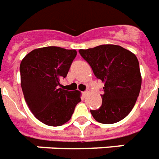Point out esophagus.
<instances>
[{
	"label": "esophagus",
	"instance_id": "34e87169",
	"mask_svg": "<svg viewBox=\"0 0 159 159\" xmlns=\"http://www.w3.org/2000/svg\"><path fill=\"white\" fill-rule=\"evenodd\" d=\"M83 94L84 95V96H85V97H87V96H88V95L89 94V91H85V92H83Z\"/></svg>",
	"mask_w": 159,
	"mask_h": 159
}]
</instances>
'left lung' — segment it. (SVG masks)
<instances>
[{
  "instance_id": "obj_1",
  "label": "left lung",
  "mask_w": 159,
  "mask_h": 159,
  "mask_svg": "<svg viewBox=\"0 0 159 159\" xmlns=\"http://www.w3.org/2000/svg\"><path fill=\"white\" fill-rule=\"evenodd\" d=\"M95 76L104 83L102 105L90 110L93 117L102 124L121 120L133 109L139 96L142 76L136 56L116 44H102L79 50Z\"/></svg>"
}]
</instances>
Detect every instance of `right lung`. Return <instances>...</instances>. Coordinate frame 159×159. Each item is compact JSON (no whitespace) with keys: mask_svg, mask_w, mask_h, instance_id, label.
Returning <instances> with one entry per match:
<instances>
[{"mask_svg":"<svg viewBox=\"0 0 159 159\" xmlns=\"http://www.w3.org/2000/svg\"><path fill=\"white\" fill-rule=\"evenodd\" d=\"M75 50L49 46L35 49L20 64L23 96L34 116L43 124L60 126L70 119L81 101L79 91L62 89L60 80L67 75Z\"/></svg>","mask_w":159,"mask_h":159,"instance_id":"1","label":"right lung"}]
</instances>
